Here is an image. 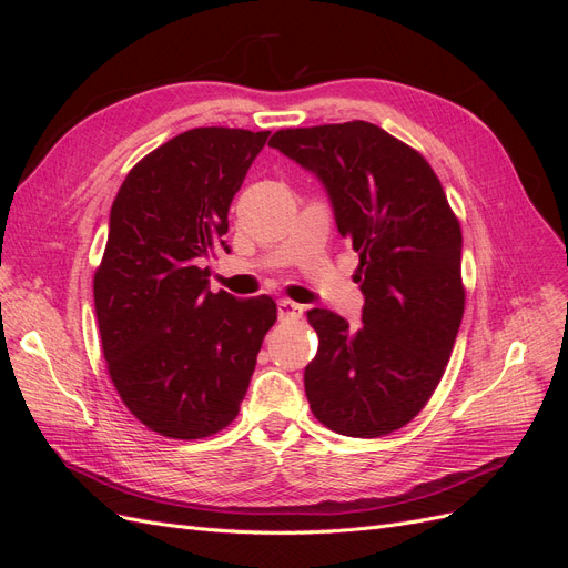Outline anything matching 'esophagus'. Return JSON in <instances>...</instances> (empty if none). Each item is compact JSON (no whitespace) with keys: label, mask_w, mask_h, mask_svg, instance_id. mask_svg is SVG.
<instances>
[{"label":"esophagus","mask_w":568,"mask_h":568,"mask_svg":"<svg viewBox=\"0 0 568 568\" xmlns=\"http://www.w3.org/2000/svg\"><path fill=\"white\" fill-rule=\"evenodd\" d=\"M277 311H280V320L282 322L284 320H301L303 317V305H298L294 301H286V298H282L277 303Z\"/></svg>","instance_id":"obj_1"}]
</instances>
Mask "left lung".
Masks as SVG:
<instances>
[{"instance_id":"obj_1","label":"left lung","mask_w":568,"mask_h":568,"mask_svg":"<svg viewBox=\"0 0 568 568\" xmlns=\"http://www.w3.org/2000/svg\"><path fill=\"white\" fill-rule=\"evenodd\" d=\"M270 146L317 175L338 234L359 253L363 326L307 311L320 336L305 367L307 403L343 436L398 432L434 395L459 332V220L422 153L379 125L288 128Z\"/></svg>"}]
</instances>
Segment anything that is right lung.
Segmentation results:
<instances>
[{"label":"right lung","mask_w":568,"mask_h":568,"mask_svg":"<svg viewBox=\"0 0 568 568\" xmlns=\"http://www.w3.org/2000/svg\"><path fill=\"white\" fill-rule=\"evenodd\" d=\"M270 132L194 128L153 149L120 184L94 272V307L120 400L151 432L194 440L239 415L270 296L209 288L203 267L225 251L227 213Z\"/></svg>","instance_id":"obj_1"}]
</instances>
